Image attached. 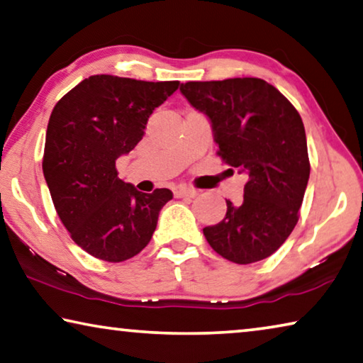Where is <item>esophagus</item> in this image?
I'll return each instance as SVG.
<instances>
[{"mask_svg": "<svg viewBox=\"0 0 363 363\" xmlns=\"http://www.w3.org/2000/svg\"><path fill=\"white\" fill-rule=\"evenodd\" d=\"M195 195H199L197 189H191V187L174 189V197H195Z\"/></svg>", "mask_w": 363, "mask_h": 363, "instance_id": "esophagus-1", "label": "esophagus"}]
</instances>
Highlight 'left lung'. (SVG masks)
Instances as JSON below:
<instances>
[{"label":"left lung","instance_id":"obj_1","mask_svg":"<svg viewBox=\"0 0 363 363\" xmlns=\"http://www.w3.org/2000/svg\"><path fill=\"white\" fill-rule=\"evenodd\" d=\"M179 90L210 119L218 155L249 176L242 203L226 200V216L203 228L205 238L229 262H260L284 244L298 221L310 176L301 114L257 77L186 82Z\"/></svg>","mask_w":363,"mask_h":363}]
</instances>
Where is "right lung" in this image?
Returning a JSON list of instances; mask_svg holds the SVG:
<instances>
[{
  "label": "right lung",
  "instance_id": "obj_1",
  "mask_svg": "<svg viewBox=\"0 0 363 363\" xmlns=\"http://www.w3.org/2000/svg\"><path fill=\"white\" fill-rule=\"evenodd\" d=\"M177 87V80L145 82L99 74L82 80L53 108L43 176L57 216L91 257L124 262L150 242L172 192H139L119 179L116 160L134 150L153 109Z\"/></svg>",
  "mask_w": 363,
  "mask_h": 363
}]
</instances>
